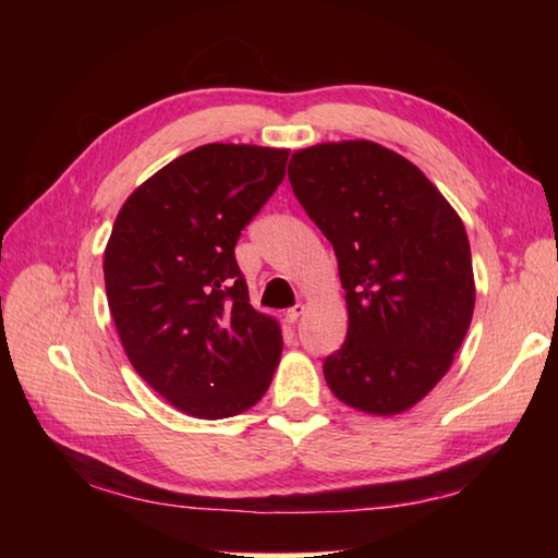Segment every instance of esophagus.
Instances as JSON below:
<instances>
[{"label": "esophagus", "instance_id": "esophagus-1", "mask_svg": "<svg viewBox=\"0 0 558 558\" xmlns=\"http://www.w3.org/2000/svg\"><path fill=\"white\" fill-rule=\"evenodd\" d=\"M302 315H305V305H295V307H290V310H288V313H286V319H288L290 325H295Z\"/></svg>", "mask_w": 558, "mask_h": 558}]
</instances>
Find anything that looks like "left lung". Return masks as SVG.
<instances>
[{"label": "left lung", "mask_w": 558, "mask_h": 558, "mask_svg": "<svg viewBox=\"0 0 558 558\" xmlns=\"http://www.w3.org/2000/svg\"><path fill=\"white\" fill-rule=\"evenodd\" d=\"M290 186L332 243L349 329L325 359L339 401L393 415L452 364L475 307L460 216L409 159L369 140L292 155Z\"/></svg>", "instance_id": "1"}]
</instances>
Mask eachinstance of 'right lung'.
Here are the masks:
<instances>
[{
	"label": "right lung",
	"mask_w": 558,
	"mask_h": 558,
	"mask_svg": "<svg viewBox=\"0 0 558 558\" xmlns=\"http://www.w3.org/2000/svg\"><path fill=\"white\" fill-rule=\"evenodd\" d=\"M288 149L202 145L130 194L112 226L106 290L135 372L196 418L268 391L282 337L251 307L235 243L286 177Z\"/></svg>",
	"instance_id": "obj_1"
}]
</instances>
